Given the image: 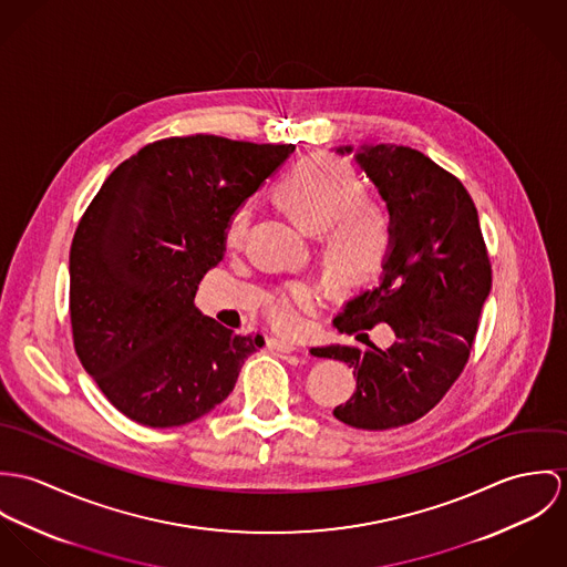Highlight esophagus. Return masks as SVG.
<instances>
[{
  "instance_id": "1",
  "label": "esophagus",
  "mask_w": 567,
  "mask_h": 567,
  "mask_svg": "<svg viewBox=\"0 0 567 567\" xmlns=\"http://www.w3.org/2000/svg\"><path fill=\"white\" fill-rule=\"evenodd\" d=\"M267 346H269L271 350L280 352V354H291V352H296V350H298L293 343H289V341H280V339H269V341H267Z\"/></svg>"
}]
</instances>
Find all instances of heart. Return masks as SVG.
I'll return each mask as SVG.
<instances>
[{
  "mask_svg": "<svg viewBox=\"0 0 567 567\" xmlns=\"http://www.w3.org/2000/svg\"><path fill=\"white\" fill-rule=\"evenodd\" d=\"M276 197L309 235L321 237L326 269L339 285L365 287L382 274L393 250V224L368 199V187L352 165L332 156L305 158L278 181ZM248 221V208L233 213L228 246L244 241ZM319 305L317 287L291 285L269 300L267 319L280 334H298Z\"/></svg>",
  "mask_w": 567,
  "mask_h": 567,
  "instance_id": "b5f03b06",
  "label": "heart"
}]
</instances>
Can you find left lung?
<instances>
[{
    "mask_svg": "<svg viewBox=\"0 0 567 567\" xmlns=\"http://www.w3.org/2000/svg\"><path fill=\"white\" fill-rule=\"evenodd\" d=\"M350 154L352 147H339ZM357 163L386 202L393 250L380 285L334 317L368 348L328 346L315 357L348 363L357 391L332 413L363 431H389L426 415L461 377L492 289V262L470 193L429 156L404 145H363ZM384 320L382 351L362 332Z\"/></svg>",
    "mask_w": 567,
    "mask_h": 567,
    "instance_id": "1",
    "label": "left lung"
}]
</instances>
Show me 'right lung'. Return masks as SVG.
<instances>
[{
  "instance_id": "1",
  "label": "right lung",
  "mask_w": 567,
  "mask_h": 567,
  "mask_svg": "<svg viewBox=\"0 0 567 567\" xmlns=\"http://www.w3.org/2000/svg\"><path fill=\"white\" fill-rule=\"evenodd\" d=\"M296 145L172 136L124 161L84 210L69 252V313L82 368L126 417L183 426L221 404L260 334L195 309L226 252L233 213Z\"/></svg>"
}]
</instances>
